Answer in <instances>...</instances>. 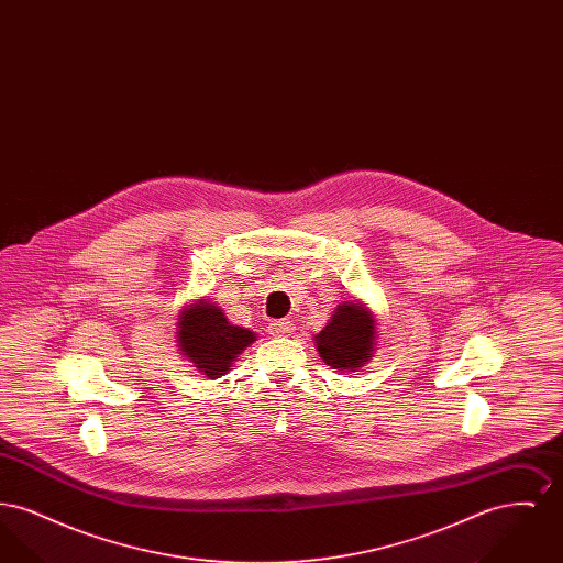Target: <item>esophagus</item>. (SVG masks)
Returning a JSON list of instances; mask_svg holds the SVG:
<instances>
[{
  "label": "esophagus",
  "instance_id": "34e87169",
  "mask_svg": "<svg viewBox=\"0 0 563 563\" xmlns=\"http://www.w3.org/2000/svg\"><path fill=\"white\" fill-rule=\"evenodd\" d=\"M294 329V321H289V319L269 322V333H272V335H291Z\"/></svg>",
  "mask_w": 563,
  "mask_h": 563
}]
</instances>
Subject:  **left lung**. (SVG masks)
<instances>
[{
    "mask_svg": "<svg viewBox=\"0 0 563 563\" xmlns=\"http://www.w3.org/2000/svg\"><path fill=\"white\" fill-rule=\"evenodd\" d=\"M377 321L367 303L352 299L342 301L321 333L314 335V346L324 365L338 372H358L374 356Z\"/></svg>",
    "mask_w": 563,
    "mask_h": 563,
    "instance_id": "obj_1",
    "label": "left lung"
}]
</instances>
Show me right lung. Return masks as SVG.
Returning a JSON list of instances; mask_svg holds the SVG:
<instances>
[{"instance_id": "1", "label": "right lung", "mask_w": 563, "mask_h": 563, "mask_svg": "<svg viewBox=\"0 0 563 563\" xmlns=\"http://www.w3.org/2000/svg\"><path fill=\"white\" fill-rule=\"evenodd\" d=\"M175 329L179 354L209 379L228 374L234 361L257 340L251 329L232 324L223 310L205 297L184 306Z\"/></svg>"}]
</instances>
